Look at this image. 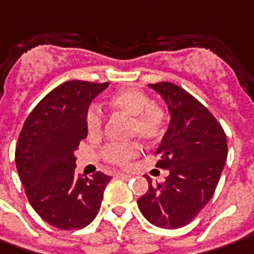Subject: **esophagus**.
<instances>
[{
	"mask_svg": "<svg viewBox=\"0 0 254 254\" xmlns=\"http://www.w3.org/2000/svg\"><path fill=\"white\" fill-rule=\"evenodd\" d=\"M115 178H120V179L127 181V179H130V178H132V175H129V174H124V172H117V174H115Z\"/></svg>",
	"mask_w": 254,
	"mask_h": 254,
	"instance_id": "1",
	"label": "esophagus"
}]
</instances>
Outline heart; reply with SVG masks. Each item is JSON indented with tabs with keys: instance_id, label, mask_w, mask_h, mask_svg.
Instances as JSON below:
<instances>
[{
	"instance_id": "heart-1",
	"label": "heart",
	"mask_w": 254,
	"mask_h": 254,
	"mask_svg": "<svg viewBox=\"0 0 254 254\" xmlns=\"http://www.w3.org/2000/svg\"><path fill=\"white\" fill-rule=\"evenodd\" d=\"M110 105L115 111L130 118V134L139 136L147 143H157L163 139L170 125L168 111L158 104H153L146 91L139 89H124L114 93ZM86 130L90 136H100L104 127V115L97 105L87 108L84 117ZM140 154V146L136 141L122 144H105L100 150V157L105 163L115 167H127Z\"/></svg>"
}]
</instances>
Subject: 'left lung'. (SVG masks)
<instances>
[{"label":"left lung","mask_w":254,"mask_h":254,"mask_svg":"<svg viewBox=\"0 0 254 254\" xmlns=\"http://www.w3.org/2000/svg\"><path fill=\"white\" fill-rule=\"evenodd\" d=\"M168 104L171 122L156 151L157 168L168 170L163 184H153L137 199L144 218L165 229L192 222L213 197L227 161V136L204 105L171 82L150 84Z\"/></svg>","instance_id":"obj_1"}]
</instances>
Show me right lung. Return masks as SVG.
I'll list each match as a JSON object with an SVG mask.
<instances>
[{
	"instance_id": "right-lung-1",
	"label": "right lung",
	"mask_w": 254,
	"mask_h": 254,
	"mask_svg": "<svg viewBox=\"0 0 254 254\" xmlns=\"http://www.w3.org/2000/svg\"><path fill=\"white\" fill-rule=\"evenodd\" d=\"M108 86L69 80L57 86L26 118L15 161L29 203L55 228L87 227L97 215L111 177L75 172L73 153L87 136L84 117L91 100Z\"/></svg>"
}]
</instances>
